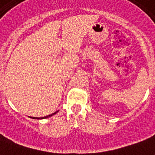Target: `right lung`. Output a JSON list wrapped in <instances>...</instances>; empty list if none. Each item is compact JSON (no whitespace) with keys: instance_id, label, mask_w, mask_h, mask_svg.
Returning a JSON list of instances; mask_svg holds the SVG:
<instances>
[{"instance_id":"obj_1","label":"right lung","mask_w":155,"mask_h":155,"mask_svg":"<svg viewBox=\"0 0 155 155\" xmlns=\"http://www.w3.org/2000/svg\"><path fill=\"white\" fill-rule=\"evenodd\" d=\"M58 111H56L55 113H52V114H51V115H48V116H46V117H31L33 118V119H38V120H40V119H46V118H48L50 117H51V116L54 115V114H56V113H58Z\"/></svg>"}]
</instances>
